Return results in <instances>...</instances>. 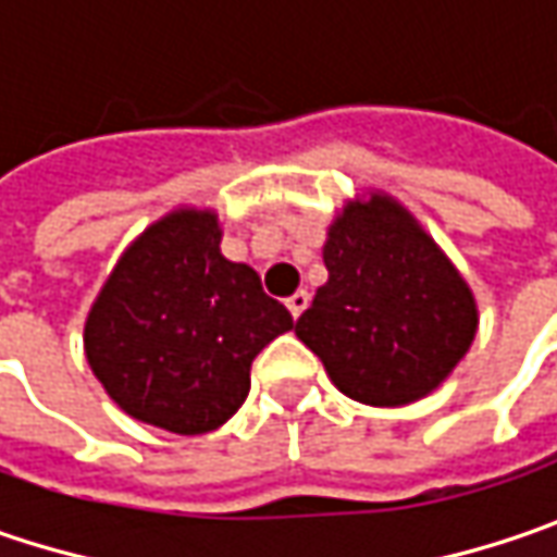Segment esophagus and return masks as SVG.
Instances as JSON below:
<instances>
[{"label":"esophagus","instance_id":"34e87169","mask_svg":"<svg viewBox=\"0 0 557 557\" xmlns=\"http://www.w3.org/2000/svg\"><path fill=\"white\" fill-rule=\"evenodd\" d=\"M308 302H311L308 289H299V293H293V296L286 299V308H289V314H293V318H299L305 308H308Z\"/></svg>","mask_w":557,"mask_h":557}]
</instances>
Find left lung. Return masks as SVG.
Masks as SVG:
<instances>
[{"instance_id":"8db88e82","label":"left lung","mask_w":557,"mask_h":557,"mask_svg":"<svg viewBox=\"0 0 557 557\" xmlns=\"http://www.w3.org/2000/svg\"><path fill=\"white\" fill-rule=\"evenodd\" d=\"M326 283L296 321L349 399L396 408L423 399L476 336L471 286L393 196L351 199L330 224Z\"/></svg>"}]
</instances>
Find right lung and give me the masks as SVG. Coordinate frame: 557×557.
<instances>
[{
	"label": "right lung",
	"mask_w": 557,
	"mask_h": 557,
	"mask_svg": "<svg viewBox=\"0 0 557 557\" xmlns=\"http://www.w3.org/2000/svg\"><path fill=\"white\" fill-rule=\"evenodd\" d=\"M293 330L249 264L221 255L214 211L177 208L136 236L84 326L86 361L121 411L161 430H218L249 396L258 351Z\"/></svg>",
	"instance_id": "right-lung-1"
}]
</instances>
